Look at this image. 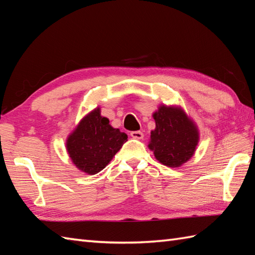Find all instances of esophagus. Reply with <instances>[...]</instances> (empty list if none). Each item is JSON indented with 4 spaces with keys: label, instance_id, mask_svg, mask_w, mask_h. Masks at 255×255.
Returning a JSON list of instances; mask_svg holds the SVG:
<instances>
[{
    "label": "esophagus",
    "instance_id": "34e87169",
    "mask_svg": "<svg viewBox=\"0 0 255 255\" xmlns=\"http://www.w3.org/2000/svg\"><path fill=\"white\" fill-rule=\"evenodd\" d=\"M130 136L133 138V139H142L143 138V133L141 131H131L130 132Z\"/></svg>",
    "mask_w": 255,
    "mask_h": 255
}]
</instances>
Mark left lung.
Here are the masks:
<instances>
[{
    "mask_svg": "<svg viewBox=\"0 0 255 255\" xmlns=\"http://www.w3.org/2000/svg\"><path fill=\"white\" fill-rule=\"evenodd\" d=\"M152 117L148 148L160 163L180 167L194 155L199 142V129L194 119L180 105H159Z\"/></svg>",
    "mask_w": 255,
    "mask_h": 255,
    "instance_id": "8db88e82",
    "label": "left lung"
}]
</instances>
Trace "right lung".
<instances>
[{
    "label": "right lung",
    "mask_w": 255,
    "mask_h": 255,
    "mask_svg": "<svg viewBox=\"0 0 255 255\" xmlns=\"http://www.w3.org/2000/svg\"><path fill=\"white\" fill-rule=\"evenodd\" d=\"M127 138L126 133L112 126L110 119L101 115V107L96 106L68 134L66 149L78 170L94 175L105 169Z\"/></svg>",
    "instance_id": "right-lung-1"
}]
</instances>
